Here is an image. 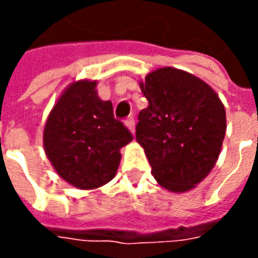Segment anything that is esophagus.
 I'll use <instances>...</instances> for the list:
<instances>
[{"label": "esophagus", "instance_id": "34e87169", "mask_svg": "<svg viewBox=\"0 0 258 258\" xmlns=\"http://www.w3.org/2000/svg\"><path fill=\"white\" fill-rule=\"evenodd\" d=\"M125 125H127V128L134 134L135 133V120L133 116H130V117H127V120H125Z\"/></svg>", "mask_w": 258, "mask_h": 258}]
</instances>
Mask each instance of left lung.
Wrapping results in <instances>:
<instances>
[{"mask_svg": "<svg viewBox=\"0 0 258 258\" xmlns=\"http://www.w3.org/2000/svg\"><path fill=\"white\" fill-rule=\"evenodd\" d=\"M140 87L149 105L138 114L135 138L152 175L170 192L190 190L220 156L225 107L210 85L179 69H157Z\"/></svg>", "mask_w": 258, "mask_h": 258, "instance_id": "8db88e82", "label": "left lung"}]
</instances>
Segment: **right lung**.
<instances>
[{
	"instance_id": "1",
	"label": "right lung",
	"mask_w": 258,
	"mask_h": 258,
	"mask_svg": "<svg viewBox=\"0 0 258 258\" xmlns=\"http://www.w3.org/2000/svg\"><path fill=\"white\" fill-rule=\"evenodd\" d=\"M133 135L98 96L96 81H74L59 96L44 127V151L59 177L79 189H96L116 175L120 149Z\"/></svg>"
}]
</instances>
